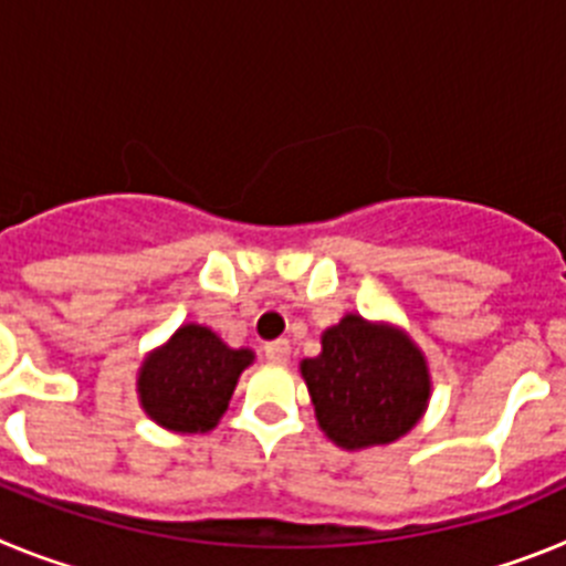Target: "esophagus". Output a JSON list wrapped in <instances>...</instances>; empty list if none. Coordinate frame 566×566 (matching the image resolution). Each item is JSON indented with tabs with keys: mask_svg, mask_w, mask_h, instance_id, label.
<instances>
[{
	"mask_svg": "<svg viewBox=\"0 0 566 566\" xmlns=\"http://www.w3.org/2000/svg\"><path fill=\"white\" fill-rule=\"evenodd\" d=\"M263 352H266L269 363H286L292 345H289V339H272V343L263 345Z\"/></svg>",
	"mask_w": 566,
	"mask_h": 566,
	"instance_id": "obj_1",
	"label": "esophagus"
}]
</instances>
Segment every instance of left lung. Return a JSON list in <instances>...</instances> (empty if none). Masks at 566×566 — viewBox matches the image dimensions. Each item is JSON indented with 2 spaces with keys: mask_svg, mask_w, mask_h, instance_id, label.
Segmentation results:
<instances>
[{
  "mask_svg": "<svg viewBox=\"0 0 566 566\" xmlns=\"http://www.w3.org/2000/svg\"><path fill=\"white\" fill-rule=\"evenodd\" d=\"M319 428L339 448L388 444L422 417L431 379L402 332L348 314L323 334V354L303 359Z\"/></svg>",
  "mask_w": 566,
  "mask_h": 566,
  "instance_id": "obj_1",
  "label": "left lung"
}]
</instances>
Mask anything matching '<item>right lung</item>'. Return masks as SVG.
I'll return each instance as SVG.
<instances>
[{"mask_svg": "<svg viewBox=\"0 0 566 566\" xmlns=\"http://www.w3.org/2000/svg\"><path fill=\"white\" fill-rule=\"evenodd\" d=\"M252 363L249 348H229L203 326L178 328L138 377L144 411L169 431H209L227 411L240 371Z\"/></svg>", "mask_w": 566, "mask_h": 566, "instance_id": "add662e5", "label": "right lung"}]
</instances>
